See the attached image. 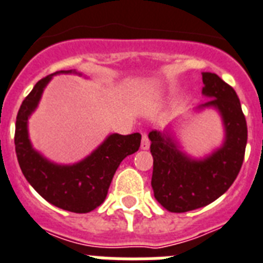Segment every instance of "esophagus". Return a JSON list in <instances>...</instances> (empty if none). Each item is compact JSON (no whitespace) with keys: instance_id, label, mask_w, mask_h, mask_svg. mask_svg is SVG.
Instances as JSON below:
<instances>
[{"instance_id":"obj_1","label":"esophagus","mask_w":263,"mask_h":263,"mask_svg":"<svg viewBox=\"0 0 263 263\" xmlns=\"http://www.w3.org/2000/svg\"><path fill=\"white\" fill-rule=\"evenodd\" d=\"M149 148V138L147 134H143L141 136V149H148Z\"/></svg>"}]
</instances>
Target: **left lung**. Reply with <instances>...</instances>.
Listing matches in <instances>:
<instances>
[{
    "mask_svg": "<svg viewBox=\"0 0 263 263\" xmlns=\"http://www.w3.org/2000/svg\"><path fill=\"white\" fill-rule=\"evenodd\" d=\"M202 93L211 99L202 107H216L227 131L222 147L204 160H191L171 138L149 132L154 156L152 189L168 212L184 213L211 204L230 188L241 170L248 141V125L232 86L213 72H202Z\"/></svg>",
    "mask_w": 263,
    "mask_h": 263,
    "instance_id": "1",
    "label": "left lung"
}]
</instances>
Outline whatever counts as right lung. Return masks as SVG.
<instances>
[{
	"label": "right lung",
	"mask_w": 263,
	"mask_h": 263,
	"mask_svg": "<svg viewBox=\"0 0 263 263\" xmlns=\"http://www.w3.org/2000/svg\"><path fill=\"white\" fill-rule=\"evenodd\" d=\"M51 77L36 82L18 109L14 134L18 164L30 185L50 204L74 213H88L106 200L118 166L124 157L139 149L141 135H111L87 159L74 165H55L43 159L31 148L27 118L35 109Z\"/></svg>",
	"instance_id": "right-lung-1"
}]
</instances>
